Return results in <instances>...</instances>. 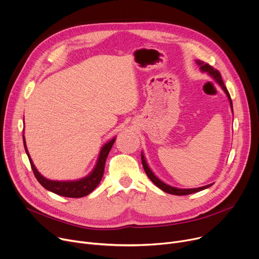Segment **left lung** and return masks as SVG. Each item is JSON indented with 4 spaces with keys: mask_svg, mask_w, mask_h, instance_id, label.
<instances>
[{
    "mask_svg": "<svg viewBox=\"0 0 259 259\" xmlns=\"http://www.w3.org/2000/svg\"><path fill=\"white\" fill-rule=\"evenodd\" d=\"M196 63L200 66V70L202 72H206L207 74H209L210 76H212L214 78V80L221 85V88L223 89V91L225 92V94L227 95L228 99H229V102H230V105H231V109H232V112H233V107H232V101H231V98H230V95L226 89L225 84H224L223 82V79L221 77V74L218 70H215V68H213L212 66H210L209 64L207 63H204V61H201V60H197ZM142 162H143V166L145 168V171L147 176L150 178V180L156 185L157 187H159L161 191L167 193V194H170V195H176V196H184V195H189V194H194V193H197V192H200V191H203V189L205 188H208L210 187L212 184H208V185H205V186H202V187H197V188H177V187H174V186H170L164 182H162L160 179H158L156 176L154 175L153 171L151 170V168L149 167L146 159H145V156L142 153Z\"/></svg>",
    "mask_w": 259,
    "mask_h": 259,
    "instance_id": "obj_1",
    "label": "left lung"
}]
</instances>
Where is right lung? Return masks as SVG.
Returning a JSON list of instances; mask_svg holds the SVG:
<instances>
[{
  "label": "right lung",
  "mask_w": 259,
  "mask_h": 259,
  "mask_svg": "<svg viewBox=\"0 0 259 259\" xmlns=\"http://www.w3.org/2000/svg\"><path fill=\"white\" fill-rule=\"evenodd\" d=\"M23 141H24V147H25L26 153L28 155V158H29L33 173H34V175H35L37 181L46 189H48V191L54 193L56 195L67 197V198H81V197L88 196L89 194H91L94 189L99 185V183L103 177V174H104L106 158L108 156L110 149L112 148V146L115 142V137L102 147L100 154H99L97 164L95 165L94 169L92 170V173L89 176H86L79 180H75V181H54V180H50V179L45 178L36 169L35 165L33 164V161H32L30 155H29V152L27 150L24 134H23Z\"/></svg>",
  "instance_id": "obj_1"
}]
</instances>
